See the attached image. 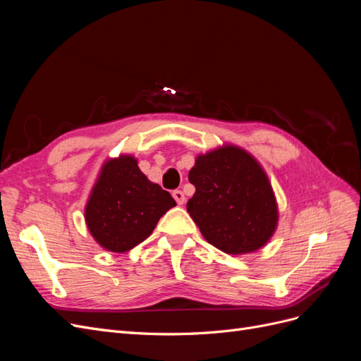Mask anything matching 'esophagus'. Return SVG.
<instances>
[{
  "label": "esophagus",
  "mask_w": 361,
  "mask_h": 361,
  "mask_svg": "<svg viewBox=\"0 0 361 361\" xmlns=\"http://www.w3.org/2000/svg\"><path fill=\"white\" fill-rule=\"evenodd\" d=\"M173 199L176 200V203L179 204V206H182V204H185V194L180 191V190H176V191H173Z\"/></svg>",
  "instance_id": "1"
}]
</instances>
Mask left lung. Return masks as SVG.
Returning <instances> with one entry per match:
<instances>
[{"mask_svg": "<svg viewBox=\"0 0 361 361\" xmlns=\"http://www.w3.org/2000/svg\"><path fill=\"white\" fill-rule=\"evenodd\" d=\"M195 192L187 211L207 243L227 255L267 245L279 224L268 174L245 149L223 145L195 158L188 173Z\"/></svg>", "mask_w": 361, "mask_h": 361, "instance_id": "8db88e82", "label": "left lung"}]
</instances>
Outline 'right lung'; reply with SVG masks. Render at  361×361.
<instances>
[{
    "instance_id": "add662e5",
    "label": "right lung",
    "mask_w": 361,
    "mask_h": 361,
    "mask_svg": "<svg viewBox=\"0 0 361 361\" xmlns=\"http://www.w3.org/2000/svg\"><path fill=\"white\" fill-rule=\"evenodd\" d=\"M176 202L150 182L133 155L108 158L87 200L84 218L94 241L104 250L125 253L154 232L159 218Z\"/></svg>"
}]
</instances>
